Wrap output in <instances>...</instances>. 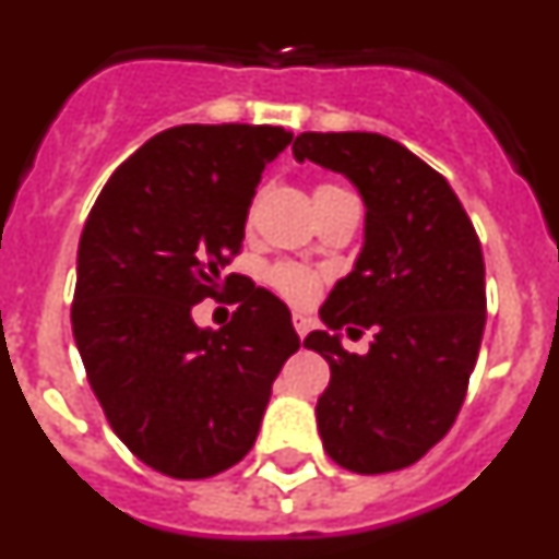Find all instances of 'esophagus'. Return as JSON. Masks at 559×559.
Instances as JSON below:
<instances>
[{
  "instance_id": "1",
  "label": "esophagus",
  "mask_w": 559,
  "mask_h": 559,
  "mask_svg": "<svg viewBox=\"0 0 559 559\" xmlns=\"http://www.w3.org/2000/svg\"><path fill=\"white\" fill-rule=\"evenodd\" d=\"M310 324H313V319H310V316H305V313H294V328H296V333L302 335H308V330H310Z\"/></svg>"
}]
</instances>
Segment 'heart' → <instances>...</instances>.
I'll return each mask as SVG.
<instances>
[{"label": "heart", "mask_w": 559, "mask_h": 559, "mask_svg": "<svg viewBox=\"0 0 559 559\" xmlns=\"http://www.w3.org/2000/svg\"><path fill=\"white\" fill-rule=\"evenodd\" d=\"M322 190H333V185H322L316 192ZM269 285L276 290V294H283L285 299L290 302H310L316 294H319V276L313 271L302 269V265L294 263H280L269 271Z\"/></svg>", "instance_id": "obj_1"}]
</instances>
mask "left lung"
<instances>
[{"label": "left lung", "instance_id": "left-lung-1", "mask_svg": "<svg viewBox=\"0 0 559 559\" xmlns=\"http://www.w3.org/2000/svg\"><path fill=\"white\" fill-rule=\"evenodd\" d=\"M296 162L347 176L367 206L355 269L322 305L305 347L330 364L316 403L324 451L344 471L392 473L451 431L487 322L484 257L462 201L400 142L367 131H305ZM338 329L376 333L367 356Z\"/></svg>", "mask_w": 559, "mask_h": 559}]
</instances>
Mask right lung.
Returning <instances> with one entry per match:
<instances>
[{"label":"right lung","mask_w":559,"mask_h":559,"mask_svg":"<svg viewBox=\"0 0 559 559\" xmlns=\"http://www.w3.org/2000/svg\"><path fill=\"white\" fill-rule=\"evenodd\" d=\"M290 140L280 126L167 128L111 173L83 226L78 353L114 433L170 478L240 462L299 349L288 305L251 280L231 296L229 324L192 322V308L218 296L260 176Z\"/></svg>","instance_id":"obj_1"}]
</instances>
